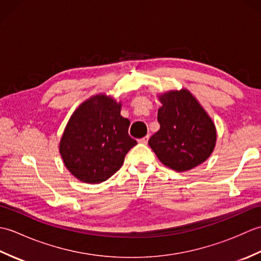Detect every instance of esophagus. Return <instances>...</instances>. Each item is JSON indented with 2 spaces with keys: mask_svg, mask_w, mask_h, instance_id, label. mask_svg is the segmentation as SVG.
<instances>
[{
  "mask_svg": "<svg viewBox=\"0 0 261 261\" xmlns=\"http://www.w3.org/2000/svg\"><path fill=\"white\" fill-rule=\"evenodd\" d=\"M148 140H149V136H146V137L141 138V139H139V142H140V143H142V145H147V143H148Z\"/></svg>",
  "mask_w": 261,
  "mask_h": 261,
  "instance_id": "esophagus-1",
  "label": "esophagus"
}]
</instances>
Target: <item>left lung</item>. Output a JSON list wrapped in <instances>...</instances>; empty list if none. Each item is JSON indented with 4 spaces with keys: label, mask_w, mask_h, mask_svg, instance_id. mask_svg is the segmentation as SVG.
I'll list each match as a JSON object with an SVG mask.
<instances>
[{
    "label": "left lung",
    "mask_w": 261,
    "mask_h": 261,
    "mask_svg": "<svg viewBox=\"0 0 261 261\" xmlns=\"http://www.w3.org/2000/svg\"><path fill=\"white\" fill-rule=\"evenodd\" d=\"M158 98L160 129L149 146L162 164L179 173L203 164L215 148L213 120L186 88L160 93Z\"/></svg>",
    "instance_id": "1"
}]
</instances>
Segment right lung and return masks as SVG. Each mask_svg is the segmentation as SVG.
I'll return each mask as SVG.
<instances>
[{
	"label": "right lung",
	"instance_id": "1",
	"mask_svg": "<svg viewBox=\"0 0 261 261\" xmlns=\"http://www.w3.org/2000/svg\"><path fill=\"white\" fill-rule=\"evenodd\" d=\"M121 102L99 93L85 99L66 124L59 152L69 173L87 184L109 179L123 165L137 141L127 134L130 121Z\"/></svg>",
	"mask_w": 261,
	"mask_h": 261
}]
</instances>
